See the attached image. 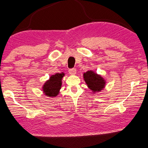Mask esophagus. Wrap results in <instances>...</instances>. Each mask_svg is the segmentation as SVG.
Segmentation results:
<instances>
[{"label": "esophagus", "mask_w": 148, "mask_h": 148, "mask_svg": "<svg viewBox=\"0 0 148 148\" xmlns=\"http://www.w3.org/2000/svg\"><path fill=\"white\" fill-rule=\"evenodd\" d=\"M69 73L70 75H75L77 73V70L75 69V68H73V69H70L69 70Z\"/></svg>", "instance_id": "esophagus-1"}]
</instances>
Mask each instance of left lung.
Wrapping results in <instances>:
<instances>
[{
	"label": "left lung",
	"mask_w": 148,
	"mask_h": 148,
	"mask_svg": "<svg viewBox=\"0 0 148 148\" xmlns=\"http://www.w3.org/2000/svg\"><path fill=\"white\" fill-rule=\"evenodd\" d=\"M83 79L88 88L92 93H96L103 90L106 85V81L101 75L92 70H89L83 73Z\"/></svg>",
	"instance_id": "1"
}]
</instances>
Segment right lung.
Listing matches in <instances>:
<instances>
[{
  "mask_svg": "<svg viewBox=\"0 0 148 148\" xmlns=\"http://www.w3.org/2000/svg\"><path fill=\"white\" fill-rule=\"evenodd\" d=\"M64 76V73H59L51 75L42 86V91L45 95L49 97H57L60 93L62 86V79Z\"/></svg>",
  "mask_w": 148,
  "mask_h": 148,
  "instance_id": "1",
  "label": "right lung"
}]
</instances>
